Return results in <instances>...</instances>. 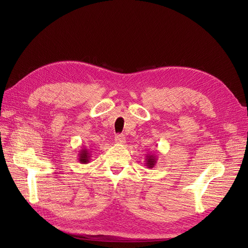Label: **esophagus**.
I'll use <instances>...</instances> for the list:
<instances>
[{"mask_svg":"<svg viewBox=\"0 0 248 248\" xmlns=\"http://www.w3.org/2000/svg\"><path fill=\"white\" fill-rule=\"evenodd\" d=\"M115 143L116 144H124L125 143V136L124 134H118L115 136Z\"/></svg>","mask_w":248,"mask_h":248,"instance_id":"1","label":"esophagus"}]
</instances>
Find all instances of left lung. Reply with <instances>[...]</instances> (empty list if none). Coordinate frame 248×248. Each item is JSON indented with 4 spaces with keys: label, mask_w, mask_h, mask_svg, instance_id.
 Listing matches in <instances>:
<instances>
[{
    "label": "left lung",
    "mask_w": 248,
    "mask_h": 248,
    "mask_svg": "<svg viewBox=\"0 0 248 248\" xmlns=\"http://www.w3.org/2000/svg\"><path fill=\"white\" fill-rule=\"evenodd\" d=\"M156 155L155 154H147L146 155V159H145V162H146V166L148 168H154L155 165L156 164Z\"/></svg>",
    "instance_id": "left-lung-1"
}]
</instances>
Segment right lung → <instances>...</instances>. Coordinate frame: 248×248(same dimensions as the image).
<instances>
[{"instance_id":"right-lung-1","label":"right lung","mask_w":248,"mask_h":248,"mask_svg":"<svg viewBox=\"0 0 248 248\" xmlns=\"http://www.w3.org/2000/svg\"><path fill=\"white\" fill-rule=\"evenodd\" d=\"M91 155H91V152H89V150L84 147V148H82L80 150V152H78V160L81 163V164H87V163H89V161H91Z\"/></svg>"}]
</instances>
